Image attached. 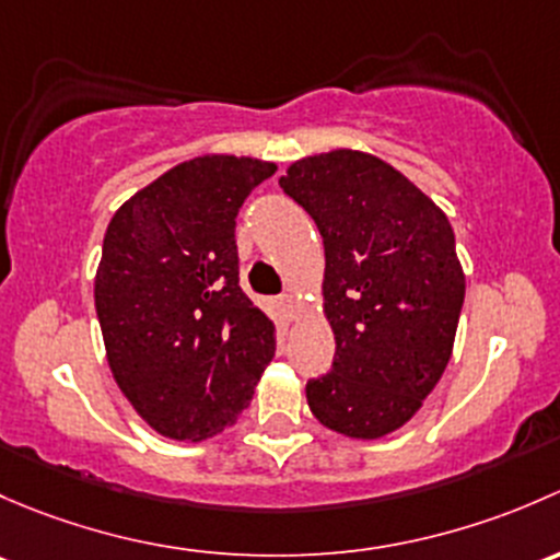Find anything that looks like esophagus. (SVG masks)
<instances>
[{
  "mask_svg": "<svg viewBox=\"0 0 560 560\" xmlns=\"http://www.w3.org/2000/svg\"><path fill=\"white\" fill-rule=\"evenodd\" d=\"M280 307H282V313L288 315V320H293L299 313V299L293 296V293H285V296H280Z\"/></svg>",
  "mask_w": 560,
  "mask_h": 560,
  "instance_id": "esophagus-1",
  "label": "esophagus"
}]
</instances>
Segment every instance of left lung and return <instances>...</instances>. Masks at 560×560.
<instances>
[{
	"label": "left lung",
	"mask_w": 560,
	"mask_h": 560,
	"mask_svg": "<svg viewBox=\"0 0 560 560\" xmlns=\"http://www.w3.org/2000/svg\"><path fill=\"white\" fill-rule=\"evenodd\" d=\"M280 188L326 250L323 315L334 366L307 383L326 429L380 440L415 418L453 355L466 278L445 212L377 155L337 148L293 161Z\"/></svg>",
	"instance_id": "left-lung-1"
}]
</instances>
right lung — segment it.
<instances>
[{"label": "right lung", "mask_w": 560, "mask_h": 560, "mask_svg": "<svg viewBox=\"0 0 560 560\" xmlns=\"http://www.w3.org/2000/svg\"><path fill=\"white\" fill-rule=\"evenodd\" d=\"M278 164L205 153L109 218L94 302L120 394L155 434L205 442L250 407L275 323L237 278L234 218Z\"/></svg>", "instance_id": "right-lung-1"}]
</instances>
